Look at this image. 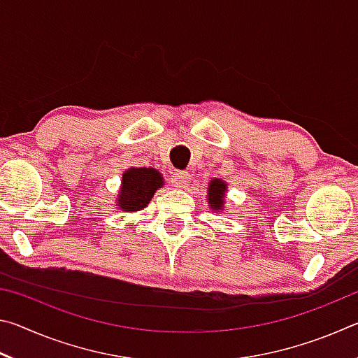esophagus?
<instances>
[{
    "label": "esophagus",
    "instance_id": "34e87169",
    "mask_svg": "<svg viewBox=\"0 0 358 358\" xmlns=\"http://www.w3.org/2000/svg\"><path fill=\"white\" fill-rule=\"evenodd\" d=\"M173 185L180 187V189H183V187H186L187 185L191 183V173L186 172V171H177L173 173Z\"/></svg>",
    "mask_w": 358,
    "mask_h": 358
}]
</instances>
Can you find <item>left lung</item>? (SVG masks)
Wrapping results in <instances>:
<instances>
[{
    "instance_id": "obj_1",
    "label": "left lung",
    "mask_w": 358,
    "mask_h": 358,
    "mask_svg": "<svg viewBox=\"0 0 358 358\" xmlns=\"http://www.w3.org/2000/svg\"><path fill=\"white\" fill-rule=\"evenodd\" d=\"M227 185L222 180L215 178L208 186V203L211 210H222L224 207V194H226Z\"/></svg>"
}]
</instances>
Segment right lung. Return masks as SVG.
<instances>
[{
	"mask_svg": "<svg viewBox=\"0 0 358 358\" xmlns=\"http://www.w3.org/2000/svg\"><path fill=\"white\" fill-rule=\"evenodd\" d=\"M164 185L162 175L151 167H131L123 173L121 191L118 194V207L132 213L141 211L150 203L155 192Z\"/></svg>",
	"mask_w": 358,
	"mask_h": 358,
	"instance_id": "obj_1",
	"label": "right lung"
}]
</instances>
